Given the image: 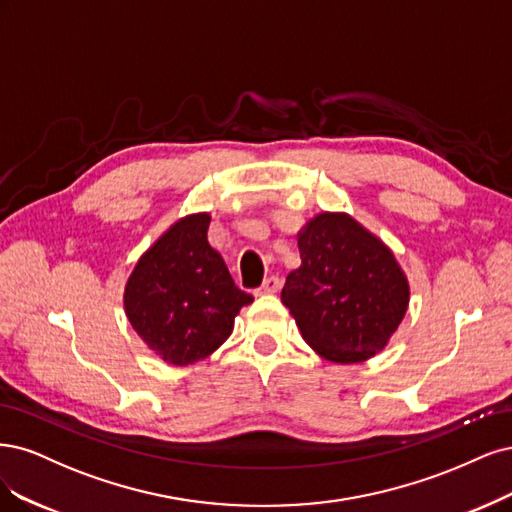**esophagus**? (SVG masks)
I'll return each mask as SVG.
<instances>
[{
  "instance_id": "1",
  "label": "esophagus",
  "mask_w": 512,
  "mask_h": 512,
  "mask_svg": "<svg viewBox=\"0 0 512 512\" xmlns=\"http://www.w3.org/2000/svg\"><path fill=\"white\" fill-rule=\"evenodd\" d=\"M280 289V278L278 276H270L263 280V285L257 289L259 295H268V293H276Z\"/></svg>"
}]
</instances>
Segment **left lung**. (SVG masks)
<instances>
[{
  "label": "left lung",
  "instance_id": "1",
  "mask_svg": "<svg viewBox=\"0 0 512 512\" xmlns=\"http://www.w3.org/2000/svg\"><path fill=\"white\" fill-rule=\"evenodd\" d=\"M298 246L302 266L280 298L306 344L334 364L381 353L410 302L393 251L346 212L317 214L300 229Z\"/></svg>",
  "mask_w": 512,
  "mask_h": 512
}]
</instances>
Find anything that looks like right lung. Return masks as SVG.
Listing matches in <instances>:
<instances>
[{"label":"right lung","instance_id":"1","mask_svg":"<svg viewBox=\"0 0 512 512\" xmlns=\"http://www.w3.org/2000/svg\"><path fill=\"white\" fill-rule=\"evenodd\" d=\"M208 225V212L178 219L142 253L125 285L131 327L172 366H189L217 351L240 308L253 302L210 246Z\"/></svg>","mask_w":512,"mask_h":512}]
</instances>
